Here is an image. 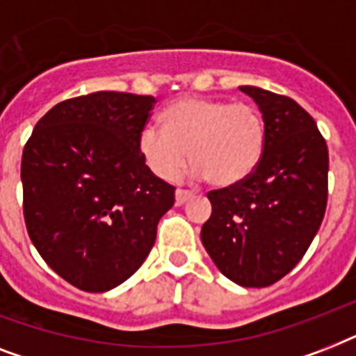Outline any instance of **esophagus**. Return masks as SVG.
Here are the masks:
<instances>
[{"instance_id": "1", "label": "esophagus", "mask_w": 356, "mask_h": 356, "mask_svg": "<svg viewBox=\"0 0 356 356\" xmlns=\"http://www.w3.org/2000/svg\"><path fill=\"white\" fill-rule=\"evenodd\" d=\"M192 197H194V194L188 192V190H183V188L175 190V203H177L179 207L184 205V203H186L188 200H192Z\"/></svg>"}]
</instances>
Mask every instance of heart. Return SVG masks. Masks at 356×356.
Wrapping results in <instances>:
<instances>
[{
    "mask_svg": "<svg viewBox=\"0 0 356 356\" xmlns=\"http://www.w3.org/2000/svg\"><path fill=\"white\" fill-rule=\"evenodd\" d=\"M264 142V120L257 107L188 96L166 107L162 127L147 125L140 133L138 147L147 168L164 181L177 179L190 155L195 162L192 175L234 186L259 166Z\"/></svg>",
    "mask_w": 356,
    "mask_h": 356,
    "instance_id": "obj_1",
    "label": "heart"
}]
</instances>
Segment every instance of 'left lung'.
<instances>
[{"label": "left lung", "mask_w": 356, "mask_h": 356, "mask_svg": "<svg viewBox=\"0 0 356 356\" xmlns=\"http://www.w3.org/2000/svg\"><path fill=\"white\" fill-rule=\"evenodd\" d=\"M264 120V151L245 181L212 190L201 242L218 270L240 286L264 288L307 253L327 207L329 151L303 107L281 94L240 86Z\"/></svg>", "instance_id": "left-lung-1"}]
</instances>
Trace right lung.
<instances>
[{"instance_id":"add662e5","label":"right lung","mask_w":356,"mask_h":356,"mask_svg":"<svg viewBox=\"0 0 356 356\" xmlns=\"http://www.w3.org/2000/svg\"><path fill=\"white\" fill-rule=\"evenodd\" d=\"M156 99L94 92L44 114L22 155L31 242L64 281L107 292L149 254L175 188L145 166L138 140Z\"/></svg>"}]
</instances>
